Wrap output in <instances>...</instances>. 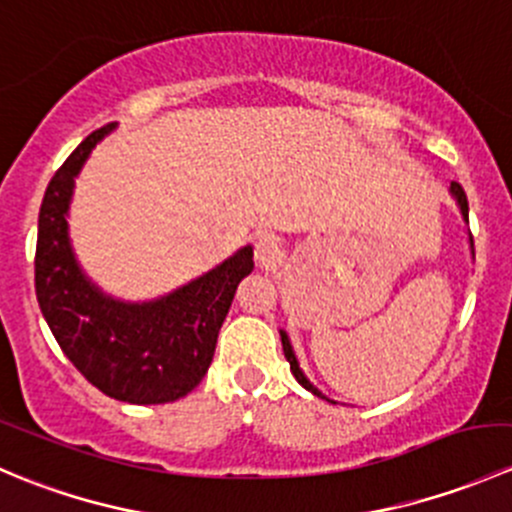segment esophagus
<instances>
[{
  "mask_svg": "<svg viewBox=\"0 0 512 512\" xmlns=\"http://www.w3.org/2000/svg\"><path fill=\"white\" fill-rule=\"evenodd\" d=\"M282 255V247H280V240H277L275 235H260L255 240V262L260 267H275L277 260H280Z\"/></svg>",
  "mask_w": 512,
  "mask_h": 512,
  "instance_id": "1",
  "label": "esophagus"
}]
</instances>
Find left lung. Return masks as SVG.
<instances>
[{
  "mask_svg": "<svg viewBox=\"0 0 512 512\" xmlns=\"http://www.w3.org/2000/svg\"><path fill=\"white\" fill-rule=\"evenodd\" d=\"M448 193H451V198L456 200V205H458V210H461L463 220H466V223H468V198H466V193H463V188H461V185H458V183H451V188H448ZM468 245H471V255H473V260H476V252H473V237H471V232H468ZM280 337H282V349H285V356H287V361H289V369H292L294 379H297L299 384L304 386V389H307V391H312L314 396H319V399H327V401H332V399H329V396H324L322 391H319L317 386H314L312 381L307 379V376H304L302 366H299V361H297V354H294V349H292V342H289V337H287V332H285V329H280ZM332 404H337V401H332Z\"/></svg>",
  "mask_w": 512,
  "mask_h": 512,
  "instance_id": "1",
  "label": "left lung"
}]
</instances>
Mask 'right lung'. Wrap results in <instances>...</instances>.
I'll return each instance as SVG.
<instances>
[{
	"mask_svg": "<svg viewBox=\"0 0 512 512\" xmlns=\"http://www.w3.org/2000/svg\"><path fill=\"white\" fill-rule=\"evenodd\" d=\"M116 123L91 133L56 170L39 210L36 299L71 364L106 396L168 404L208 374L235 289L252 272V245L163 297L126 302L103 292L76 257L69 210L76 178Z\"/></svg>",
	"mask_w": 512,
	"mask_h": 512,
	"instance_id": "add662e5",
	"label": "right lung"
}]
</instances>
